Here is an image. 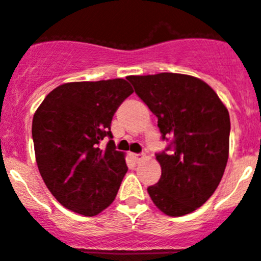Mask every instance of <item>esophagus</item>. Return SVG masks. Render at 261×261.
I'll use <instances>...</instances> for the list:
<instances>
[{"label":"esophagus","mask_w":261,"mask_h":261,"mask_svg":"<svg viewBox=\"0 0 261 261\" xmlns=\"http://www.w3.org/2000/svg\"><path fill=\"white\" fill-rule=\"evenodd\" d=\"M131 156H133V159H134V161L136 162V163H138V162H140L141 159L144 158V155H143V154H135V153H134V154H131Z\"/></svg>","instance_id":"esophagus-1"}]
</instances>
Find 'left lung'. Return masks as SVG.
<instances>
[{"mask_svg":"<svg viewBox=\"0 0 261 261\" xmlns=\"http://www.w3.org/2000/svg\"><path fill=\"white\" fill-rule=\"evenodd\" d=\"M158 118L164 150L155 153L159 181L148 187L156 208L171 217L194 212L211 198L224 173L231 122L227 108L203 80L172 72L128 76Z\"/></svg>","mask_w":261,"mask_h":261,"instance_id":"left-lung-1","label":"left lung"}]
</instances>
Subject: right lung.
I'll return each instance as SVG.
<instances>
[{
    "label": "right lung",
    "mask_w": 261,
    "mask_h": 261,
    "mask_svg": "<svg viewBox=\"0 0 261 261\" xmlns=\"http://www.w3.org/2000/svg\"><path fill=\"white\" fill-rule=\"evenodd\" d=\"M133 88L126 80L67 83L53 89L33 117L32 135L40 176L58 203L85 217L112 204L125 158L112 140L111 122Z\"/></svg>",
    "instance_id": "obj_1"
}]
</instances>
